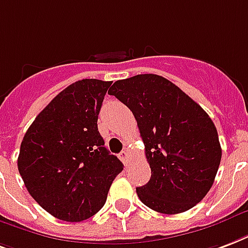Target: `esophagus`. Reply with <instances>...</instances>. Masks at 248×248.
I'll return each mask as SVG.
<instances>
[{
	"label": "esophagus",
	"mask_w": 248,
	"mask_h": 248,
	"mask_svg": "<svg viewBox=\"0 0 248 248\" xmlns=\"http://www.w3.org/2000/svg\"><path fill=\"white\" fill-rule=\"evenodd\" d=\"M128 157H130V156H128V152H126V151H124V152H121L120 154V158L122 160V162H124V164H127Z\"/></svg>",
	"instance_id": "esophagus-1"
}]
</instances>
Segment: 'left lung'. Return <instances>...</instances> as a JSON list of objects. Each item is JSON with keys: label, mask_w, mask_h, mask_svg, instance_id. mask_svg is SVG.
Returning a JSON list of instances; mask_svg holds the SVG:
<instances>
[{"label": "left lung", "mask_w": 248, "mask_h": 248, "mask_svg": "<svg viewBox=\"0 0 248 248\" xmlns=\"http://www.w3.org/2000/svg\"><path fill=\"white\" fill-rule=\"evenodd\" d=\"M108 93L132 111L144 143L151 179L137 187L141 203L165 215L196 205L211 190L222 155L203 108L156 74L117 80Z\"/></svg>", "instance_id": "1"}]
</instances>
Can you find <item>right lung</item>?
<instances>
[{
	"label": "right lung",
	"mask_w": 248,
	"mask_h": 248,
	"mask_svg": "<svg viewBox=\"0 0 248 248\" xmlns=\"http://www.w3.org/2000/svg\"><path fill=\"white\" fill-rule=\"evenodd\" d=\"M111 82L82 79L39 113L24 134L18 170L30 195L52 216L79 222L99 212L124 164L97 128Z\"/></svg>",
	"instance_id": "obj_1"
}]
</instances>
